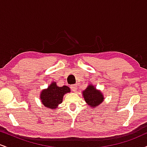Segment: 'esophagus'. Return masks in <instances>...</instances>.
Returning <instances> with one entry per match:
<instances>
[{
  "mask_svg": "<svg viewBox=\"0 0 147 147\" xmlns=\"http://www.w3.org/2000/svg\"><path fill=\"white\" fill-rule=\"evenodd\" d=\"M70 88L72 89V91H74V92H76V90H77V86L75 85V84H73V85L70 86Z\"/></svg>",
  "mask_w": 147,
  "mask_h": 147,
  "instance_id": "obj_1",
  "label": "esophagus"
}]
</instances>
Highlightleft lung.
<instances>
[{
    "mask_svg": "<svg viewBox=\"0 0 147 147\" xmlns=\"http://www.w3.org/2000/svg\"><path fill=\"white\" fill-rule=\"evenodd\" d=\"M82 94L88 105L92 108L100 105L101 103L104 102V97L101 91L97 90L96 88L91 84L83 91Z\"/></svg>",
    "mask_w": 147,
    "mask_h": 147,
    "instance_id": "1",
    "label": "left lung"
}]
</instances>
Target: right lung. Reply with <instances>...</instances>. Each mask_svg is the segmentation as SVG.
Masks as SVG:
<instances>
[{
  "label": "right lung",
  "mask_w": 147,
  "mask_h": 147,
  "mask_svg": "<svg viewBox=\"0 0 147 147\" xmlns=\"http://www.w3.org/2000/svg\"><path fill=\"white\" fill-rule=\"evenodd\" d=\"M70 92V89L68 86H57L56 82H52L48 88L41 91L40 98L45 107L54 110L62 102L63 95Z\"/></svg>",
  "instance_id": "add662e5"
}]
</instances>
